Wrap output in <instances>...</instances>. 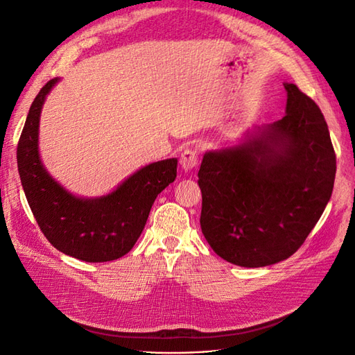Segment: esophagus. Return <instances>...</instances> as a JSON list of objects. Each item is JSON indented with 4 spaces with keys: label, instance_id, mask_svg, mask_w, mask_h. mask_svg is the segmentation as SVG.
Returning <instances> with one entry per match:
<instances>
[{
    "label": "esophagus",
    "instance_id": "1",
    "mask_svg": "<svg viewBox=\"0 0 355 355\" xmlns=\"http://www.w3.org/2000/svg\"><path fill=\"white\" fill-rule=\"evenodd\" d=\"M180 164H182V169L186 172H191L198 164V155L195 150L192 149H184V153L182 154V158H180Z\"/></svg>",
    "mask_w": 355,
    "mask_h": 355
}]
</instances>
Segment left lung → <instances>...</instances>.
<instances>
[{"instance_id": "obj_1", "label": "left lung", "mask_w": 355, "mask_h": 355, "mask_svg": "<svg viewBox=\"0 0 355 355\" xmlns=\"http://www.w3.org/2000/svg\"><path fill=\"white\" fill-rule=\"evenodd\" d=\"M284 87L281 120L207 150L198 171L202 235L218 256L239 267L290 258L333 193L336 154L325 117L296 85Z\"/></svg>"}]
</instances>
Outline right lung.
Listing matches in <instances>:
<instances>
[{
  "instance_id": "add662e5",
  "label": "right lung",
  "mask_w": 355,
  "mask_h": 355,
  "mask_svg": "<svg viewBox=\"0 0 355 355\" xmlns=\"http://www.w3.org/2000/svg\"><path fill=\"white\" fill-rule=\"evenodd\" d=\"M59 78L35 97L21 132L17 160L22 189L36 223L53 247L85 262L122 258L137 243L157 195L177 177V158L149 163L102 197H79L45 169L40 155L44 102Z\"/></svg>"
}]
</instances>
